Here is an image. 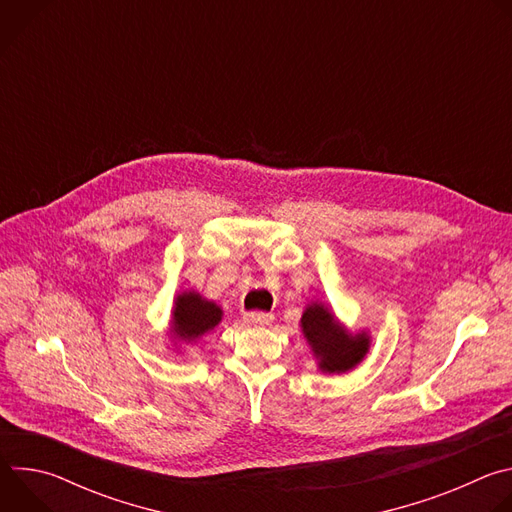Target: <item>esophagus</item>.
Masks as SVG:
<instances>
[{"label": "esophagus", "instance_id": "34e87169", "mask_svg": "<svg viewBox=\"0 0 512 512\" xmlns=\"http://www.w3.org/2000/svg\"><path fill=\"white\" fill-rule=\"evenodd\" d=\"M247 324L251 326H269L273 322V314H267V312H251V314H245L243 318Z\"/></svg>", "mask_w": 512, "mask_h": 512}]
</instances>
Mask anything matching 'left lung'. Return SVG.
Instances as JSON below:
<instances>
[{"instance_id":"8db88e82","label":"left lung","mask_w":512,"mask_h":512,"mask_svg":"<svg viewBox=\"0 0 512 512\" xmlns=\"http://www.w3.org/2000/svg\"><path fill=\"white\" fill-rule=\"evenodd\" d=\"M302 332L322 373H346L367 356L371 338L367 332L344 328L324 304L312 302L302 316Z\"/></svg>"}]
</instances>
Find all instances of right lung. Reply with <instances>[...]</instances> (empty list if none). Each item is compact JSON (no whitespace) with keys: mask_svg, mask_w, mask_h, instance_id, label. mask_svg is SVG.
Here are the masks:
<instances>
[{"mask_svg":"<svg viewBox=\"0 0 512 512\" xmlns=\"http://www.w3.org/2000/svg\"><path fill=\"white\" fill-rule=\"evenodd\" d=\"M223 320L221 306L202 298L198 291H182L174 300L172 334L178 342H196Z\"/></svg>","mask_w":512,"mask_h":512,"instance_id":"add662e5","label":"right lung"}]
</instances>
